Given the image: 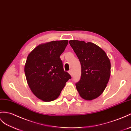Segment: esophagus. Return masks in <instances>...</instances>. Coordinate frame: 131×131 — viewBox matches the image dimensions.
<instances>
[{"label":"esophagus","instance_id":"esophagus-1","mask_svg":"<svg viewBox=\"0 0 131 131\" xmlns=\"http://www.w3.org/2000/svg\"><path fill=\"white\" fill-rule=\"evenodd\" d=\"M69 74L71 75V76H72V71H71V70H70V71H69Z\"/></svg>","mask_w":131,"mask_h":131}]
</instances>
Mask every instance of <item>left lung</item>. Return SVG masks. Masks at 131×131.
<instances>
[{
	"label": "left lung",
	"instance_id": "8db88e82",
	"mask_svg": "<svg viewBox=\"0 0 131 131\" xmlns=\"http://www.w3.org/2000/svg\"><path fill=\"white\" fill-rule=\"evenodd\" d=\"M81 66V76L76 83L80 96L86 100L97 98L106 89L111 75V63L106 52L92 42L70 40Z\"/></svg>",
	"mask_w": 131,
	"mask_h": 131
}]
</instances>
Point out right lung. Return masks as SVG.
Returning <instances> with one entry per match:
<instances>
[{
    "label": "right lung",
    "instance_id": "add662e5",
    "mask_svg": "<svg viewBox=\"0 0 131 131\" xmlns=\"http://www.w3.org/2000/svg\"><path fill=\"white\" fill-rule=\"evenodd\" d=\"M68 42L60 40L42 43L28 56L24 68L28 84L34 95L43 101L58 98L66 82L71 78L63 70L60 58Z\"/></svg>",
    "mask_w": 131,
    "mask_h": 131
}]
</instances>
